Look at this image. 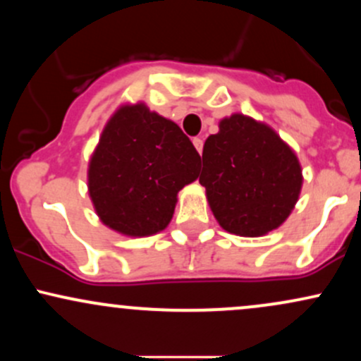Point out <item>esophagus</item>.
<instances>
[{
    "label": "esophagus",
    "mask_w": 361,
    "mask_h": 361,
    "mask_svg": "<svg viewBox=\"0 0 361 361\" xmlns=\"http://www.w3.org/2000/svg\"><path fill=\"white\" fill-rule=\"evenodd\" d=\"M193 146L198 151V154H202V151H204V139H202V137H195L193 139Z\"/></svg>",
    "instance_id": "obj_1"
}]
</instances>
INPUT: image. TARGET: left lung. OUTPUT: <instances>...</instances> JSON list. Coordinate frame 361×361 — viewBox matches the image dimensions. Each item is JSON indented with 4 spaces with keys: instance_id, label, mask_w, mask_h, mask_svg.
I'll list each match as a JSON object with an SVG mask.
<instances>
[{
    "instance_id": "obj_1",
    "label": "left lung",
    "mask_w": 361,
    "mask_h": 361,
    "mask_svg": "<svg viewBox=\"0 0 361 361\" xmlns=\"http://www.w3.org/2000/svg\"><path fill=\"white\" fill-rule=\"evenodd\" d=\"M200 185L227 233L258 238L280 227L302 190L295 152L267 123L234 114L204 144Z\"/></svg>"
}]
</instances>
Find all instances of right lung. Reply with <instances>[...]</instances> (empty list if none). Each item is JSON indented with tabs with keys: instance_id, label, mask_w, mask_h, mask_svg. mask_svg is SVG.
Segmentation results:
<instances>
[{
	"instance_id": "obj_1",
	"label": "right lung",
	"mask_w": 361,
	"mask_h": 361,
	"mask_svg": "<svg viewBox=\"0 0 361 361\" xmlns=\"http://www.w3.org/2000/svg\"><path fill=\"white\" fill-rule=\"evenodd\" d=\"M200 154L171 120L144 103L111 115L91 154L88 192L100 221L130 238L166 229L178 192L198 178Z\"/></svg>"
}]
</instances>
